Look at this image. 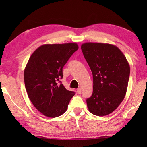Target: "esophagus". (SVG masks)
<instances>
[{"label": "esophagus", "mask_w": 147, "mask_h": 147, "mask_svg": "<svg viewBox=\"0 0 147 147\" xmlns=\"http://www.w3.org/2000/svg\"><path fill=\"white\" fill-rule=\"evenodd\" d=\"M77 93H78V94H80L82 93V89L80 88L77 89Z\"/></svg>", "instance_id": "obj_1"}]
</instances>
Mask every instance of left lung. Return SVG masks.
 <instances>
[{"label": "left lung", "mask_w": 147, "mask_h": 147, "mask_svg": "<svg viewBox=\"0 0 147 147\" xmlns=\"http://www.w3.org/2000/svg\"><path fill=\"white\" fill-rule=\"evenodd\" d=\"M93 77V94L86 100L89 111L104 116L118 108L127 91L130 65L117 47L86 43L81 46Z\"/></svg>", "instance_id": "8db88e82"}]
</instances>
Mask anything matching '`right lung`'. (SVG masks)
<instances>
[{
  "instance_id": "obj_1",
  "label": "right lung",
  "mask_w": 147,
  "mask_h": 147,
  "mask_svg": "<svg viewBox=\"0 0 147 147\" xmlns=\"http://www.w3.org/2000/svg\"><path fill=\"white\" fill-rule=\"evenodd\" d=\"M77 43L45 44L30 57L24 71V80L30 100L45 116L54 118L67 111L74 92L59 81L63 67L74 52Z\"/></svg>"
}]
</instances>
